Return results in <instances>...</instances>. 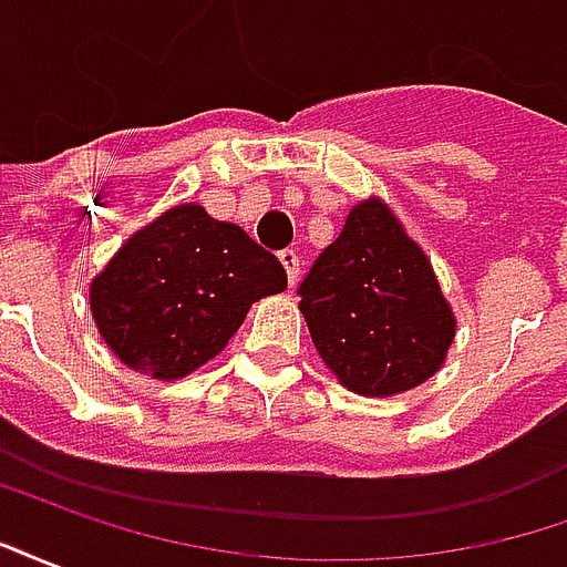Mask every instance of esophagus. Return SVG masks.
Returning <instances> with one entry per match:
<instances>
[{
	"mask_svg": "<svg viewBox=\"0 0 567 567\" xmlns=\"http://www.w3.org/2000/svg\"><path fill=\"white\" fill-rule=\"evenodd\" d=\"M279 260H282L285 272H288V285L295 288L297 279H300V258H297V251L285 248V251H279Z\"/></svg>",
	"mask_w": 567,
	"mask_h": 567,
	"instance_id": "obj_1",
	"label": "esophagus"
}]
</instances>
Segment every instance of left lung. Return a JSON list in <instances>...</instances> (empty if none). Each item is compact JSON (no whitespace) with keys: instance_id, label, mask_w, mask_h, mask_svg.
Returning <instances> with one entry per match:
<instances>
[{"instance_id":"obj_1","label":"left lung","mask_w":567,"mask_h":567,"mask_svg":"<svg viewBox=\"0 0 567 567\" xmlns=\"http://www.w3.org/2000/svg\"><path fill=\"white\" fill-rule=\"evenodd\" d=\"M297 295L319 355L358 394L425 382L455 337L431 264L380 199L349 212Z\"/></svg>"}]
</instances>
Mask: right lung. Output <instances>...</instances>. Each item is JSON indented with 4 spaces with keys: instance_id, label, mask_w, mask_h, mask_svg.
Returning a JSON list of instances; mask_svg holds the SVG:
<instances>
[{
    "instance_id": "obj_1",
    "label": "right lung",
    "mask_w": 567,
    "mask_h": 567,
    "mask_svg": "<svg viewBox=\"0 0 567 567\" xmlns=\"http://www.w3.org/2000/svg\"><path fill=\"white\" fill-rule=\"evenodd\" d=\"M285 267L236 224L175 206L121 248L91 285L93 319L127 368L178 380L221 352Z\"/></svg>"
}]
</instances>
